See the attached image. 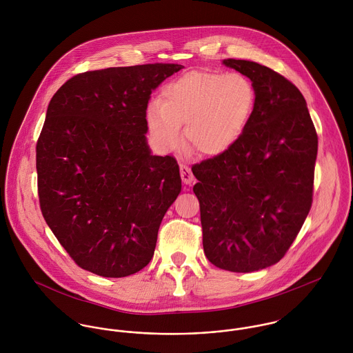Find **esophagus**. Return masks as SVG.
<instances>
[{
  "instance_id": "34e87169",
  "label": "esophagus",
  "mask_w": 353,
  "mask_h": 353,
  "mask_svg": "<svg viewBox=\"0 0 353 353\" xmlns=\"http://www.w3.org/2000/svg\"><path fill=\"white\" fill-rule=\"evenodd\" d=\"M179 168H181V178H182L183 183H185V185H190V183H193V181H194V175H193V172H192L190 167H188V165H185V164H181V165H179Z\"/></svg>"
}]
</instances>
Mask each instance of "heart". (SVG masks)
<instances>
[{
  "mask_svg": "<svg viewBox=\"0 0 353 353\" xmlns=\"http://www.w3.org/2000/svg\"><path fill=\"white\" fill-rule=\"evenodd\" d=\"M255 105L252 81L241 73L189 72L165 84L160 103L147 110V125L161 151L185 137L203 156L230 151L243 134Z\"/></svg>",
  "mask_w": 353,
  "mask_h": 353,
  "instance_id": "heart-1",
  "label": "heart"
}]
</instances>
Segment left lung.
<instances>
[{
	"instance_id": "1",
	"label": "left lung",
	"mask_w": 353,
	"mask_h": 353,
	"mask_svg": "<svg viewBox=\"0 0 353 353\" xmlns=\"http://www.w3.org/2000/svg\"><path fill=\"white\" fill-rule=\"evenodd\" d=\"M223 65L249 77L252 118L230 151L193 167L202 245L217 268L250 273L277 263L312 201L318 137L301 91L277 72L245 59Z\"/></svg>"
}]
</instances>
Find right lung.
<instances>
[{
	"instance_id": "add662e5",
	"label": "right lung",
	"mask_w": 353,
	"mask_h": 353,
	"mask_svg": "<svg viewBox=\"0 0 353 353\" xmlns=\"http://www.w3.org/2000/svg\"><path fill=\"white\" fill-rule=\"evenodd\" d=\"M178 63L77 74L52 97L37 144L43 217L74 262L126 277L153 256L160 223L182 189L171 156L152 154L147 107Z\"/></svg>"
}]
</instances>
